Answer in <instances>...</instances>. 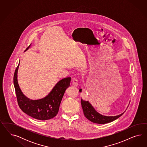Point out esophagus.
<instances>
[{
    "instance_id": "esophagus-1",
    "label": "esophagus",
    "mask_w": 147,
    "mask_h": 147,
    "mask_svg": "<svg viewBox=\"0 0 147 147\" xmlns=\"http://www.w3.org/2000/svg\"><path fill=\"white\" fill-rule=\"evenodd\" d=\"M72 85H73L74 86L77 87L78 86V81L76 79H73V80H72V82H71Z\"/></svg>"
}]
</instances>
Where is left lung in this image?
<instances>
[{"mask_svg": "<svg viewBox=\"0 0 147 147\" xmlns=\"http://www.w3.org/2000/svg\"><path fill=\"white\" fill-rule=\"evenodd\" d=\"M79 92H81L82 89ZM81 103L85 117L91 122L98 124H105L112 122L118 119L124 113H122L120 115L116 116H105L100 114L96 111L88 101H86L81 98Z\"/></svg>", "mask_w": 147, "mask_h": 147, "instance_id": "left-lung-1", "label": "left lung"}]
</instances>
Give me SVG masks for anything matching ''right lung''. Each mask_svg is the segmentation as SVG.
Here are the masks:
<instances>
[{"instance_id": "1", "label": "right lung", "mask_w": 147, "mask_h": 147, "mask_svg": "<svg viewBox=\"0 0 147 147\" xmlns=\"http://www.w3.org/2000/svg\"><path fill=\"white\" fill-rule=\"evenodd\" d=\"M30 46L27 49H28ZM20 61L14 74L13 82L18 105L22 111L28 115L39 120H47L53 118L58 114L63 96L70 86L71 78L60 80L45 97L31 100L22 92L18 82V71Z\"/></svg>"}]
</instances>
